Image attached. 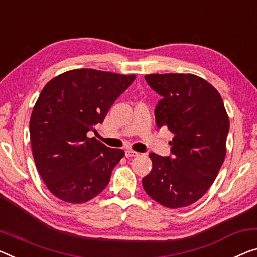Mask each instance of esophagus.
I'll return each instance as SVG.
<instances>
[{"label":"esophagus","mask_w":257,"mask_h":257,"mask_svg":"<svg viewBox=\"0 0 257 257\" xmlns=\"http://www.w3.org/2000/svg\"><path fill=\"white\" fill-rule=\"evenodd\" d=\"M137 156H140L139 152L133 151V150H125V157H127V158H132V157H137Z\"/></svg>","instance_id":"obj_1"}]
</instances>
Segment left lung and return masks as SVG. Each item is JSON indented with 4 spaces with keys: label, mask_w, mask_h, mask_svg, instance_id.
I'll return each mask as SVG.
<instances>
[{
    "label": "left lung",
    "mask_w": 257,
    "mask_h": 257,
    "mask_svg": "<svg viewBox=\"0 0 257 257\" xmlns=\"http://www.w3.org/2000/svg\"><path fill=\"white\" fill-rule=\"evenodd\" d=\"M145 80L162 99L155 109L158 128L173 134L171 155L151 152L152 170L143 188L166 208L193 204L216 179L226 155L229 120L220 94L198 76L153 74Z\"/></svg>",
    "instance_id": "obj_1"
}]
</instances>
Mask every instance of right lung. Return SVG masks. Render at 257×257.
I'll return each mask as SVG.
<instances>
[{
    "label": "right lung",
    "instance_id": "1",
    "mask_svg": "<svg viewBox=\"0 0 257 257\" xmlns=\"http://www.w3.org/2000/svg\"><path fill=\"white\" fill-rule=\"evenodd\" d=\"M93 69H76L46 84L30 120L33 158L41 179L64 202L92 200L108 185L124 156L87 133L95 132L114 102L135 80Z\"/></svg>",
    "mask_w": 257,
    "mask_h": 257
}]
</instances>
